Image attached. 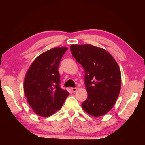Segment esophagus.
Returning <instances> with one entry per match:
<instances>
[{
  "label": "esophagus",
  "instance_id": "34e87169",
  "mask_svg": "<svg viewBox=\"0 0 145 145\" xmlns=\"http://www.w3.org/2000/svg\"><path fill=\"white\" fill-rule=\"evenodd\" d=\"M71 90H72L73 92H76V90H77V88H74V87H72V88H71Z\"/></svg>",
  "mask_w": 145,
  "mask_h": 145
}]
</instances>
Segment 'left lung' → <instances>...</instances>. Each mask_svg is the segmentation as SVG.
<instances>
[{
	"label": "left lung",
	"mask_w": 145,
	"mask_h": 145,
	"mask_svg": "<svg viewBox=\"0 0 145 145\" xmlns=\"http://www.w3.org/2000/svg\"><path fill=\"white\" fill-rule=\"evenodd\" d=\"M72 56L85 71L84 83L88 94L82 108L88 114L100 117L116 104L121 89L120 67L112 55L92 45H71Z\"/></svg>",
	"instance_id": "8db88e82"
}]
</instances>
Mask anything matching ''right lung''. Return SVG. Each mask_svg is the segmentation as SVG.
I'll return each instance as SVG.
<instances>
[{"label": "right lung", "instance_id": "1", "mask_svg": "<svg viewBox=\"0 0 145 145\" xmlns=\"http://www.w3.org/2000/svg\"><path fill=\"white\" fill-rule=\"evenodd\" d=\"M67 47H55L33 61L25 74L24 91L35 114L49 117L62 108L69 92L60 86L58 69Z\"/></svg>", "mask_w": 145, "mask_h": 145}]
</instances>
